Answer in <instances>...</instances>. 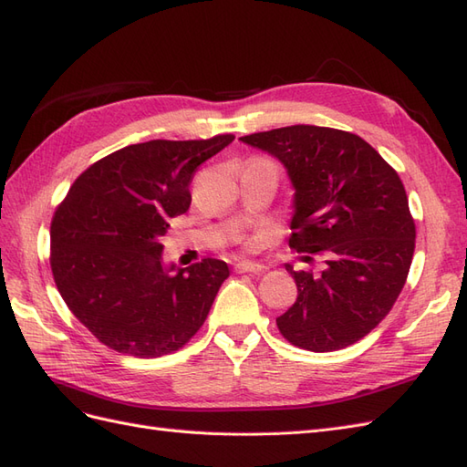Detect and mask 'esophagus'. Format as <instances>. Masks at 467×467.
<instances>
[{
  "mask_svg": "<svg viewBox=\"0 0 467 467\" xmlns=\"http://www.w3.org/2000/svg\"><path fill=\"white\" fill-rule=\"evenodd\" d=\"M234 270L238 274H246V272H250V274H262V272L266 270V266L265 265H258V262L241 260V262H236V265H234Z\"/></svg>",
  "mask_w": 467,
  "mask_h": 467,
  "instance_id": "obj_1",
  "label": "esophagus"
}]
</instances>
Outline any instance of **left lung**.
Returning a JSON list of instances; mask_svg holds the SVG:
<instances>
[{
    "instance_id": "1",
    "label": "left lung",
    "mask_w": 467,
    "mask_h": 467,
    "mask_svg": "<svg viewBox=\"0 0 467 467\" xmlns=\"http://www.w3.org/2000/svg\"><path fill=\"white\" fill-rule=\"evenodd\" d=\"M285 165L296 187L290 248L324 260L285 270L297 300L276 317L285 341L337 351L373 331L397 302L414 256L416 224L394 167L351 131L296 124L243 136Z\"/></svg>"
}]
</instances>
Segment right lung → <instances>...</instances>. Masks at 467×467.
<instances>
[{
    "mask_svg": "<svg viewBox=\"0 0 467 467\" xmlns=\"http://www.w3.org/2000/svg\"><path fill=\"white\" fill-rule=\"evenodd\" d=\"M234 140H150L94 161L51 221V270L73 316L106 348L153 358L179 351L205 324L229 266L202 258L161 266L167 221L191 205L197 167Z\"/></svg>",
    "mask_w": 467,
    "mask_h": 467,
    "instance_id": "add662e5",
    "label": "right lung"
}]
</instances>
